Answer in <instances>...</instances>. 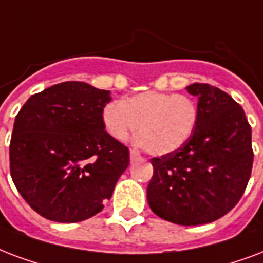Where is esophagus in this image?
Segmentation results:
<instances>
[{"instance_id":"1","label":"esophagus","mask_w":263,"mask_h":263,"mask_svg":"<svg viewBox=\"0 0 263 263\" xmlns=\"http://www.w3.org/2000/svg\"><path fill=\"white\" fill-rule=\"evenodd\" d=\"M140 158H141V156H140V154H138L137 151H134V149L130 151V160H132V162L140 159Z\"/></svg>"}]
</instances>
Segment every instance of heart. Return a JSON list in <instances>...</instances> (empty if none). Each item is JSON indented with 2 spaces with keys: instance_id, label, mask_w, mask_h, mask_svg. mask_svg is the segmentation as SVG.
Here are the masks:
<instances>
[{
  "instance_id": "heart-1",
  "label": "heart",
  "mask_w": 263,
  "mask_h": 263,
  "mask_svg": "<svg viewBox=\"0 0 263 263\" xmlns=\"http://www.w3.org/2000/svg\"><path fill=\"white\" fill-rule=\"evenodd\" d=\"M101 119L114 140L123 141L138 129L137 145L154 155H167L180 149L192 137L199 108L195 100L185 95L144 91L125 101L108 103L103 108Z\"/></svg>"
}]
</instances>
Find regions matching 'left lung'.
I'll list each match as a JSON object with an SVG mask.
<instances>
[{"label": "left lung", "mask_w": 263, "mask_h": 263, "mask_svg": "<svg viewBox=\"0 0 263 263\" xmlns=\"http://www.w3.org/2000/svg\"><path fill=\"white\" fill-rule=\"evenodd\" d=\"M197 97L192 137L172 154L152 158L146 197L155 214L178 225H201L228 214L251 176V126L231 96L209 83L186 87Z\"/></svg>", "instance_id": "8db88e82"}]
</instances>
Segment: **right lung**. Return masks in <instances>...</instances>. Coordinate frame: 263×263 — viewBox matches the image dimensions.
Segmentation results:
<instances>
[{
    "label": "right lung",
    "instance_id": "right-lung-1",
    "mask_svg": "<svg viewBox=\"0 0 263 263\" xmlns=\"http://www.w3.org/2000/svg\"><path fill=\"white\" fill-rule=\"evenodd\" d=\"M109 90L63 82L32 95L16 115L11 176L44 218L71 223L104 209L129 166V149L104 130Z\"/></svg>",
    "mask_w": 263,
    "mask_h": 263
}]
</instances>
